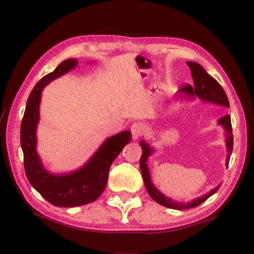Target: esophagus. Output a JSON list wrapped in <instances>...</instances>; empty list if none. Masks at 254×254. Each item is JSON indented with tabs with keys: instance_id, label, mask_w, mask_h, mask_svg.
Wrapping results in <instances>:
<instances>
[{
	"instance_id": "esophagus-1",
	"label": "esophagus",
	"mask_w": 254,
	"mask_h": 254,
	"mask_svg": "<svg viewBox=\"0 0 254 254\" xmlns=\"http://www.w3.org/2000/svg\"><path fill=\"white\" fill-rule=\"evenodd\" d=\"M131 132H132L133 139H137L139 136H142L143 134L146 132V127H145L141 122H135L132 124Z\"/></svg>"
}]
</instances>
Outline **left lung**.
Returning <instances> with one entry per match:
<instances>
[{
  "mask_svg": "<svg viewBox=\"0 0 254 254\" xmlns=\"http://www.w3.org/2000/svg\"><path fill=\"white\" fill-rule=\"evenodd\" d=\"M187 64L191 69L194 87H192V86H185V87L180 88L175 98L194 99L195 97H197V98H199L203 101L212 102V104L219 105V106L229 107L227 95H226L223 87L219 85L217 80L210 76V75L205 71L204 67L202 65H199L198 63L187 62ZM217 123L225 128V136H226L225 141H226V147H227L226 167H228L230 155L233 153V146H234V135H233V127H231L230 116L226 115L222 117L217 121ZM139 145H141V147L143 149L139 167H141V172H142L143 180L145 183V188H146L150 197L165 207L172 208V209H179V210L196 207L199 204H202L204 201H206L209 196H212L214 193H216L218 191V189L220 188V186H222V185H218L216 188L212 189L208 193L204 194V195H201L199 197H196L195 199H192L190 202L183 203V202L174 201L172 198L166 196L164 193H161L158 189L153 185L152 179H150V174L147 166V159L149 156H152L155 153L154 148L152 146H149L148 143L145 142L144 139H142V141L139 142Z\"/></svg>",
  "mask_w": 254,
  "mask_h": 254,
  "instance_id": "left-lung-1",
  "label": "left lung"
}]
</instances>
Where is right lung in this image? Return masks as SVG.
<instances>
[{
	"instance_id": "add662e5",
	"label": "right lung",
	"mask_w": 254,
	"mask_h": 254,
	"mask_svg": "<svg viewBox=\"0 0 254 254\" xmlns=\"http://www.w3.org/2000/svg\"><path fill=\"white\" fill-rule=\"evenodd\" d=\"M76 65V59H67L36 84L27 100L20 127V145L28 181L41 196L58 207H75L96 201L107 186L111 164L132 136L131 131H122L108 137L87 163L75 171L56 175L46 170L37 153L36 136L40 119L41 93L53 79L66 74Z\"/></svg>"
}]
</instances>
